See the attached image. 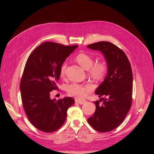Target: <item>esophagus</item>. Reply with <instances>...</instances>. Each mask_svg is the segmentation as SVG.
Instances as JSON below:
<instances>
[{
  "mask_svg": "<svg viewBox=\"0 0 154 154\" xmlns=\"http://www.w3.org/2000/svg\"><path fill=\"white\" fill-rule=\"evenodd\" d=\"M75 101L76 102H77V103H78L79 104H80V105H82V104H83L84 103H85V101H86V100H78V99H76L75 100Z\"/></svg>",
  "mask_w": 154,
  "mask_h": 154,
  "instance_id": "1",
  "label": "esophagus"
}]
</instances>
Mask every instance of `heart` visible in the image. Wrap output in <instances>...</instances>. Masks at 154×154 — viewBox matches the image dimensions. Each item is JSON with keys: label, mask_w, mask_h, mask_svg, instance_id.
Wrapping results in <instances>:
<instances>
[{"label": "heart", "mask_w": 154, "mask_h": 154, "mask_svg": "<svg viewBox=\"0 0 154 154\" xmlns=\"http://www.w3.org/2000/svg\"><path fill=\"white\" fill-rule=\"evenodd\" d=\"M77 62L85 70H88L89 75L95 80H101L103 79L107 73V66L105 62H100L94 63V60L92 57L85 53L79 54L76 57ZM67 67V63L63 62L60 67V74L63 76ZM90 85H80L78 83H71L67 86V94L75 97L78 99H82L85 97L91 91Z\"/></svg>", "instance_id": "b5f03b06"}]
</instances>
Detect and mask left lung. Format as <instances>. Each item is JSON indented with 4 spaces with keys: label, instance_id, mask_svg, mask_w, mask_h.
<instances>
[{
    "label": "left lung",
    "instance_id": "8db88e82",
    "mask_svg": "<svg viewBox=\"0 0 154 154\" xmlns=\"http://www.w3.org/2000/svg\"><path fill=\"white\" fill-rule=\"evenodd\" d=\"M87 48L101 51L108 67L106 76L95 92L99 97H106L94 102L96 111L87 121L97 131L110 132L122 124L132 105L131 66L123 51L109 42H98Z\"/></svg>",
    "mask_w": 154,
    "mask_h": 154
}]
</instances>
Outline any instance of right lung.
<instances>
[{"mask_svg": "<svg viewBox=\"0 0 154 154\" xmlns=\"http://www.w3.org/2000/svg\"><path fill=\"white\" fill-rule=\"evenodd\" d=\"M78 46L47 42L27 60L20 84L22 105L31 123L40 131L53 132L61 127L75 102L71 97L51 100L50 92L58 88L60 67Z\"/></svg>", "mask_w": 154, "mask_h": 154, "instance_id": "right-lung-1", "label": "right lung"}]
</instances>
